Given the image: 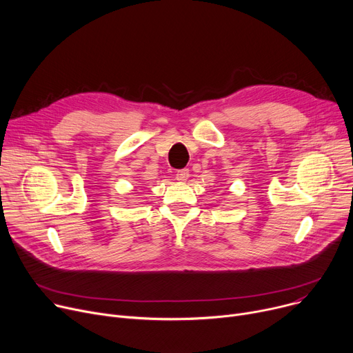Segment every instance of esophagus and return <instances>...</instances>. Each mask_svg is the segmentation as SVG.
Wrapping results in <instances>:
<instances>
[{
	"label": "esophagus",
	"instance_id": "1",
	"mask_svg": "<svg viewBox=\"0 0 353 353\" xmlns=\"http://www.w3.org/2000/svg\"><path fill=\"white\" fill-rule=\"evenodd\" d=\"M189 178V170H181L175 174V179L179 182H185Z\"/></svg>",
	"mask_w": 353,
	"mask_h": 353
}]
</instances>
